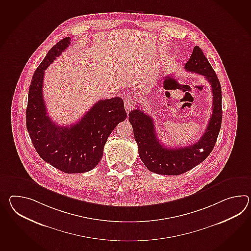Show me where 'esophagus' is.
Returning <instances> with one entry per match:
<instances>
[{
    "label": "esophagus",
    "instance_id": "obj_1",
    "mask_svg": "<svg viewBox=\"0 0 251 251\" xmlns=\"http://www.w3.org/2000/svg\"><path fill=\"white\" fill-rule=\"evenodd\" d=\"M124 106H125V110L126 112H129L131 110H133L134 108V100L132 98L130 97H127L125 100H124Z\"/></svg>",
    "mask_w": 251,
    "mask_h": 251
}]
</instances>
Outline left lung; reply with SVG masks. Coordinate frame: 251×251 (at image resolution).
<instances>
[{"label":"left lung","mask_w":251,"mask_h":251,"mask_svg":"<svg viewBox=\"0 0 251 251\" xmlns=\"http://www.w3.org/2000/svg\"><path fill=\"white\" fill-rule=\"evenodd\" d=\"M184 68L203 75L212 87V113L206 129L194 144L181 148H167L156 137L153 119L139 107L128 113L134 138L139 147L140 159L153 173L178 176L203 161L212 152L217 140L223 120L222 87L216 73L198 46H195Z\"/></svg>","instance_id":"obj_1"}]
</instances>
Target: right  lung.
<instances>
[{"mask_svg": "<svg viewBox=\"0 0 251 251\" xmlns=\"http://www.w3.org/2000/svg\"><path fill=\"white\" fill-rule=\"evenodd\" d=\"M67 37L48 52L36 69L28 89L26 124L39 156L67 174L84 173L100 161L106 141L118 123L127 118L122 98L98 100L75 124L63 127L52 122L43 99L45 70L70 44Z\"/></svg>", "mask_w": 251, "mask_h": 251, "instance_id": "1", "label": "right lung"}]
</instances>
